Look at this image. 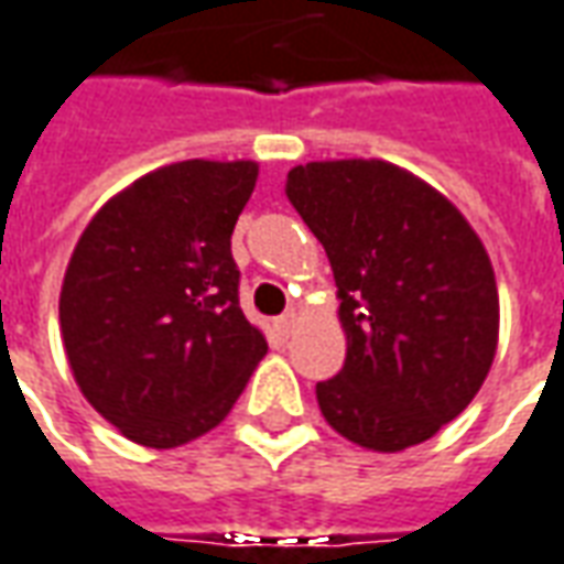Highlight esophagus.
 Returning <instances> with one entry per match:
<instances>
[{"label": "esophagus", "mask_w": 564, "mask_h": 564, "mask_svg": "<svg viewBox=\"0 0 564 564\" xmlns=\"http://www.w3.org/2000/svg\"><path fill=\"white\" fill-rule=\"evenodd\" d=\"M295 323H299V314H295V311H286V314H283V317H278V321H274V329H278V336H290V333H293L295 329Z\"/></svg>", "instance_id": "34e87169"}]
</instances>
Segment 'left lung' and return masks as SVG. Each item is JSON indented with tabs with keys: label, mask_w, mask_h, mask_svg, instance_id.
<instances>
[{
	"label": "left lung",
	"mask_w": 564,
	"mask_h": 564,
	"mask_svg": "<svg viewBox=\"0 0 564 564\" xmlns=\"http://www.w3.org/2000/svg\"><path fill=\"white\" fill-rule=\"evenodd\" d=\"M286 198L329 256L348 357L317 381L329 427L403 452L470 405L498 350V283L460 210L378 159L311 161Z\"/></svg>",
	"instance_id": "8db88e82"
}]
</instances>
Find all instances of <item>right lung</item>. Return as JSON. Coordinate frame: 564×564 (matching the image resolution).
I'll use <instances>...</instances> for the list:
<instances>
[{
    "instance_id": "add662e5",
    "label": "right lung",
    "mask_w": 564,
    "mask_h": 564,
    "mask_svg": "<svg viewBox=\"0 0 564 564\" xmlns=\"http://www.w3.org/2000/svg\"><path fill=\"white\" fill-rule=\"evenodd\" d=\"M256 161H176L106 200L61 290L78 391L128 440L176 448L214 431L269 341L243 317L231 231Z\"/></svg>"
}]
</instances>
